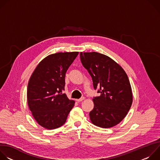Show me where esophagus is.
<instances>
[{
    "mask_svg": "<svg viewBox=\"0 0 160 160\" xmlns=\"http://www.w3.org/2000/svg\"><path fill=\"white\" fill-rule=\"evenodd\" d=\"M84 99H85V98H83V97H82V98H81L80 99H77L76 101H77V102H81V101H82L83 100H84Z\"/></svg>",
    "mask_w": 160,
    "mask_h": 160,
    "instance_id": "34e87169",
    "label": "esophagus"
}]
</instances>
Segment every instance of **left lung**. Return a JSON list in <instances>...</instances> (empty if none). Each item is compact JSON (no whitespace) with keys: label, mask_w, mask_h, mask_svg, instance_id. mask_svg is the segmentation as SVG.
<instances>
[{"label":"left lung","mask_w":160,"mask_h":160,"mask_svg":"<svg viewBox=\"0 0 160 160\" xmlns=\"http://www.w3.org/2000/svg\"><path fill=\"white\" fill-rule=\"evenodd\" d=\"M82 65L92 77L100 96L93 99L89 112L91 122L101 128H111L126 117L132 106L131 85L124 70L109 57L96 52H80Z\"/></svg>","instance_id":"obj_1"}]
</instances>
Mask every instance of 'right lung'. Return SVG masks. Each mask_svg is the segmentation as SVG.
Here are the masks:
<instances>
[{
    "mask_svg": "<svg viewBox=\"0 0 160 160\" xmlns=\"http://www.w3.org/2000/svg\"><path fill=\"white\" fill-rule=\"evenodd\" d=\"M78 52H58L49 55L37 65L28 84L27 101L36 122L52 130L61 127L75 104L64 90L65 75Z\"/></svg>",
    "mask_w": 160,
    "mask_h": 160,
    "instance_id": "1",
    "label": "right lung"
}]
</instances>
